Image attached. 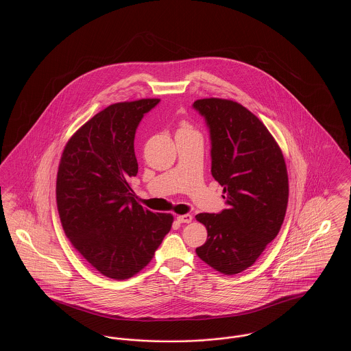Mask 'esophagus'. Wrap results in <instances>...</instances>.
Returning <instances> with one entry per match:
<instances>
[{"instance_id": "1", "label": "esophagus", "mask_w": 351, "mask_h": 351, "mask_svg": "<svg viewBox=\"0 0 351 351\" xmlns=\"http://www.w3.org/2000/svg\"><path fill=\"white\" fill-rule=\"evenodd\" d=\"M192 218L193 217L191 215H180V216L176 217V219L182 223H189V222H192Z\"/></svg>"}]
</instances>
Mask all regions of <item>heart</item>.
<instances>
[{
	"label": "heart",
	"instance_id": "1",
	"mask_svg": "<svg viewBox=\"0 0 351 351\" xmlns=\"http://www.w3.org/2000/svg\"><path fill=\"white\" fill-rule=\"evenodd\" d=\"M179 132H184V133H196V132L193 130V128H192L188 122H182V123H180Z\"/></svg>",
	"mask_w": 351,
	"mask_h": 351
}]
</instances>
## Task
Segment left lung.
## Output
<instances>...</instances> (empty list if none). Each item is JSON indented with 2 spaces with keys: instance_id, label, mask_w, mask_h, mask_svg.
<instances>
[{
  "instance_id": "1",
  "label": "left lung",
  "mask_w": 351,
  "mask_h": 351,
  "mask_svg": "<svg viewBox=\"0 0 351 351\" xmlns=\"http://www.w3.org/2000/svg\"><path fill=\"white\" fill-rule=\"evenodd\" d=\"M212 139V175L229 205L219 215L200 213L208 232L196 254L223 275L251 267L280 232L288 205L283 152L265 123L226 99L195 101Z\"/></svg>"
}]
</instances>
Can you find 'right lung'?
I'll list each match as a JSON object with an SVG mask.
<instances>
[{"instance_id":"add662e5","label":"right lung","mask_w":351,"mask_h":351,"mask_svg":"<svg viewBox=\"0 0 351 351\" xmlns=\"http://www.w3.org/2000/svg\"><path fill=\"white\" fill-rule=\"evenodd\" d=\"M159 99L116 102L68 139L56 176L63 230L84 259L106 278L125 280L146 267L165 235L171 213L136 202L129 179L138 173L134 136Z\"/></svg>"}]
</instances>
